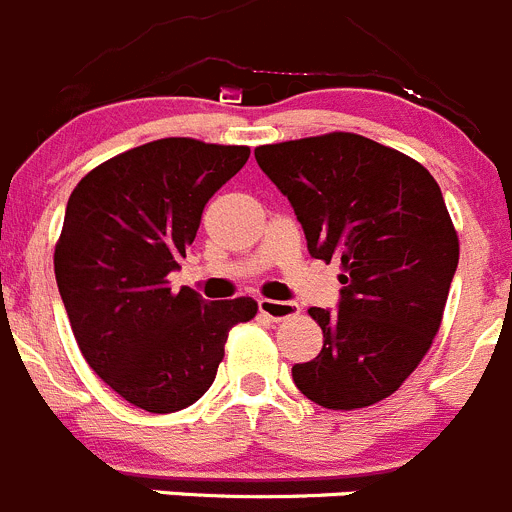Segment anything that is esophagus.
I'll return each instance as SVG.
<instances>
[{"instance_id": "34e87169", "label": "esophagus", "mask_w": 512, "mask_h": 512, "mask_svg": "<svg viewBox=\"0 0 512 512\" xmlns=\"http://www.w3.org/2000/svg\"><path fill=\"white\" fill-rule=\"evenodd\" d=\"M257 308H260L262 315L272 318V321H285V318H293L298 315V305L290 303V300H270V298H260L257 300Z\"/></svg>"}]
</instances>
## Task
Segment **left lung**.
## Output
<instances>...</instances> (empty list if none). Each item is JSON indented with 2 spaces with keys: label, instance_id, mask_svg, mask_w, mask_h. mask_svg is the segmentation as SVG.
Wrapping results in <instances>:
<instances>
[{
  "label": "left lung",
  "instance_id": "8db88e82",
  "mask_svg": "<svg viewBox=\"0 0 512 512\" xmlns=\"http://www.w3.org/2000/svg\"><path fill=\"white\" fill-rule=\"evenodd\" d=\"M288 197L315 260L341 262L338 310L310 308L323 328L293 381L326 409L394 394L432 346L460 260L439 184L409 156L356 133L255 148Z\"/></svg>",
  "mask_w": 512,
  "mask_h": 512
}]
</instances>
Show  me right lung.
Masks as SVG:
<instances>
[{
	"mask_svg": "<svg viewBox=\"0 0 512 512\" xmlns=\"http://www.w3.org/2000/svg\"><path fill=\"white\" fill-rule=\"evenodd\" d=\"M247 159V146L161 138L108 159L70 194L57 288L90 369L133 407L169 414L202 399L229 328L255 318L252 298L207 303L166 280Z\"/></svg>",
	"mask_w": 512,
	"mask_h": 512,
	"instance_id": "right-lung-1",
	"label": "right lung"
}]
</instances>
